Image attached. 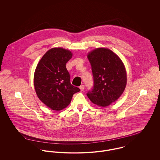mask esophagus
I'll return each instance as SVG.
<instances>
[{"instance_id":"34e87169","label":"esophagus","mask_w":160,"mask_h":160,"mask_svg":"<svg viewBox=\"0 0 160 160\" xmlns=\"http://www.w3.org/2000/svg\"><path fill=\"white\" fill-rule=\"evenodd\" d=\"M79 89H80V90H81V91H83L84 89V86H83V85L79 87Z\"/></svg>"}]
</instances>
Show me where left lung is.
<instances>
[{"instance_id":"1","label":"left lung","mask_w":160,"mask_h":160,"mask_svg":"<svg viewBox=\"0 0 160 160\" xmlns=\"http://www.w3.org/2000/svg\"><path fill=\"white\" fill-rule=\"evenodd\" d=\"M91 65L94 86L87 93L93 103L105 107L116 102L125 90L127 74L121 59L108 48L100 47L87 55Z\"/></svg>"}]
</instances>
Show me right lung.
<instances>
[{"mask_svg":"<svg viewBox=\"0 0 160 160\" xmlns=\"http://www.w3.org/2000/svg\"><path fill=\"white\" fill-rule=\"evenodd\" d=\"M72 53L54 47L48 50L39 62L34 74V86L39 99L52 110L67 107L74 93L80 91L70 83L66 64Z\"/></svg>","mask_w":160,"mask_h":160,"instance_id":"right-lung-1","label":"right lung"}]
</instances>
